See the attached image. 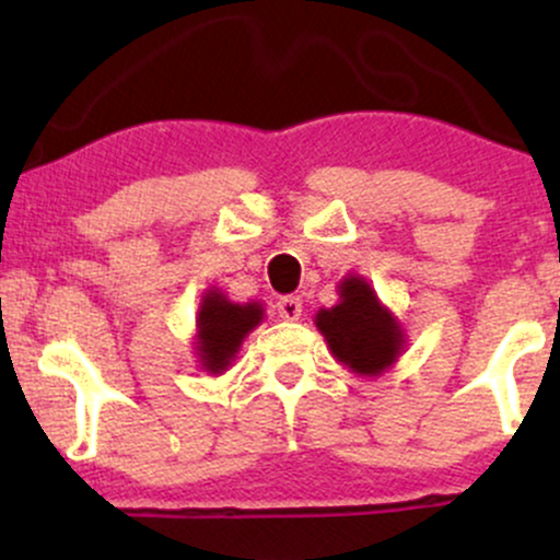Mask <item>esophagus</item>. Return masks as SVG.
Returning a JSON list of instances; mask_svg holds the SVG:
<instances>
[{"mask_svg": "<svg viewBox=\"0 0 560 560\" xmlns=\"http://www.w3.org/2000/svg\"><path fill=\"white\" fill-rule=\"evenodd\" d=\"M276 311L284 320H298L302 316V300L300 298H281L276 302Z\"/></svg>", "mask_w": 560, "mask_h": 560, "instance_id": "34e87169", "label": "esophagus"}]
</instances>
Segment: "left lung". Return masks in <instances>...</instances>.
<instances>
[{
  "mask_svg": "<svg viewBox=\"0 0 560 560\" xmlns=\"http://www.w3.org/2000/svg\"><path fill=\"white\" fill-rule=\"evenodd\" d=\"M337 292V305L316 313V329L345 369L358 376H382L405 352L402 324L363 276H345Z\"/></svg>",
  "mask_w": 560,
  "mask_h": 560,
  "instance_id": "8db88e82",
  "label": "left lung"
}]
</instances>
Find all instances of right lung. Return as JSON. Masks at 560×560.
I'll return each instance as SVG.
<instances>
[{
    "label": "right lung",
    "mask_w": 560,
    "mask_h": 560,
    "mask_svg": "<svg viewBox=\"0 0 560 560\" xmlns=\"http://www.w3.org/2000/svg\"><path fill=\"white\" fill-rule=\"evenodd\" d=\"M266 311L260 302H231L218 287L202 292L197 307L195 355L199 369L208 374H226L229 365L240 355L244 337L262 324Z\"/></svg>",
    "instance_id": "1"
}]
</instances>
